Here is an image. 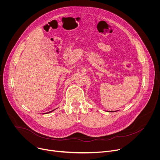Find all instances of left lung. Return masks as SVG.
I'll list each match as a JSON object with an SVG mask.
<instances>
[{"instance_id": "1", "label": "left lung", "mask_w": 160, "mask_h": 160, "mask_svg": "<svg viewBox=\"0 0 160 160\" xmlns=\"http://www.w3.org/2000/svg\"><path fill=\"white\" fill-rule=\"evenodd\" d=\"M113 111H109V112H113Z\"/></svg>"}]
</instances>
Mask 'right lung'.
<instances>
[{
  "mask_svg": "<svg viewBox=\"0 0 160 160\" xmlns=\"http://www.w3.org/2000/svg\"><path fill=\"white\" fill-rule=\"evenodd\" d=\"M53 111V110H52ZM52 111H49V112H47V113H49V112H52Z\"/></svg>",
  "mask_w": 160,
  "mask_h": 160,
  "instance_id": "obj_1",
  "label": "right lung"
}]
</instances>
